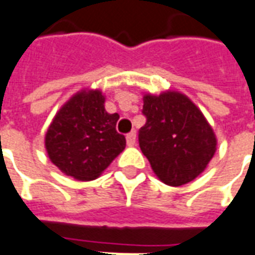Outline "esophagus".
Segmentation results:
<instances>
[{
    "label": "esophagus",
    "mask_w": 255,
    "mask_h": 255,
    "mask_svg": "<svg viewBox=\"0 0 255 255\" xmlns=\"http://www.w3.org/2000/svg\"><path fill=\"white\" fill-rule=\"evenodd\" d=\"M135 143H136V132L132 131V132H129L127 135V144L129 147L135 146Z\"/></svg>",
    "instance_id": "esophagus-1"
}]
</instances>
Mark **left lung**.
I'll return each instance as SVG.
<instances>
[{
	"label": "left lung",
	"mask_w": 255,
	"mask_h": 255,
	"mask_svg": "<svg viewBox=\"0 0 255 255\" xmlns=\"http://www.w3.org/2000/svg\"><path fill=\"white\" fill-rule=\"evenodd\" d=\"M142 112L146 124L139 129V146L162 182L185 185L205 170L218 142L204 115L185 94H144Z\"/></svg>",
	"instance_id": "1"
}]
</instances>
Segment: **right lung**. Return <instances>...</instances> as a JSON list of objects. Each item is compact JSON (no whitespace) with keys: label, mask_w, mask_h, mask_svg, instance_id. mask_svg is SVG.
Wrapping results in <instances>:
<instances>
[{"label":"right lung","mask_w":255,"mask_h":255,"mask_svg":"<svg viewBox=\"0 0 255 255\" xmlns=\"http://www.w3.org/2000/svg\"><path fill=\"white\" fill-rule=\"evenodd\" d=\"M100 90L84 89L59 109L46 133L51 162L75 180L97 178L124 150L126 137L116 131L118 113H108Z\"/></svg>","instance_id":"1"}]
</instances>
